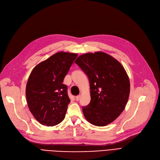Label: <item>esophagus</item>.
<instances>
[{
  "label": "esophagus",
  "mask_w": 160,
  "mask_h": 160,
  "mask_svg": "<svg viewBox=\"0 0 160 160\" xmlns=\"http://www.w3.org/2000/svg\"><path fill=\"white\" fill-rule=\"evenodd\" d=\"M79 99H80V95H77V96H76V97H75V99H76V101H79Z\"/></svg>",
  "instance_id": "1"
}]
</instances>
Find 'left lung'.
Wrapping results in <instances>:
<instances>
[{
  "instance_id": "1",
  "label": "left lung",
  "mask_w": 160,
  "mask_h": 160,
  "mask_svg": "<svg viewBox=\"0 0 160 160\" xmlns=\"http://www.w3.org/2000/svg\"><path fill=\"white\" fill-rule=\"evenodd\" d=\"M89 80L91 101L83 107L85 118L96 126H105L117 119L128 103V75L115 58L103 52L85 53L75 61Z\"/></svg>"
}]
</instances>
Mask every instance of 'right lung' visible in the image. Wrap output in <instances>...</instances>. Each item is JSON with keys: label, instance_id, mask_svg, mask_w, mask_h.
<instances>
[{"label": "right lung", "instance_id": "right-lung-1", "mask_svg": "<svg viewBox=\"0 0 160 160\" xmlns=\"http://www.w3.org/2000/svg\"><path fill=\"white\" fill-rule=\"evenodd\" d=\"M77 57L76 53L57 52L31 71L26 86L27 102L41 124L54 126L64 119L70 99L62 82Z\"/></svg>", "mask_w": 160, "mask_h": 160}]
</instances>
